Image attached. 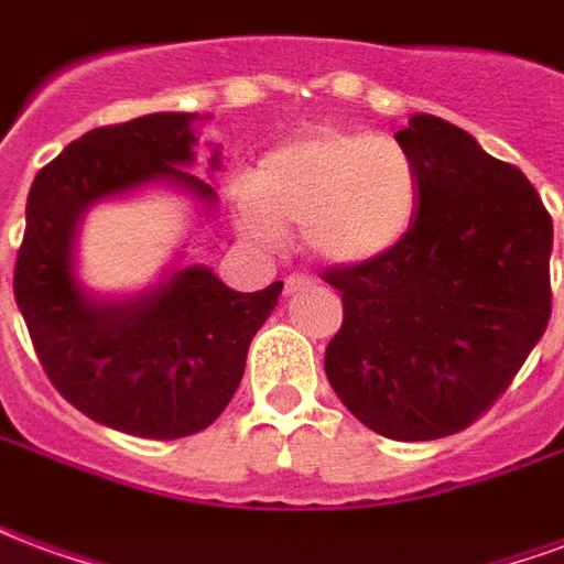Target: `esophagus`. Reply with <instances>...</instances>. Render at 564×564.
Segmentation results:
<instances>
[{"instance_id": "esophagus-1", "label": "esophagus", "mask_w": 564, "mask_h": 564, "mask_svg": "<svg viewBox=\"0 0 564 564\" xmlns=\"http://www.w3.org/2000/svg\"><path fill=\"white\" fill-rule=\"evenodd\" d=\"M311 283H314L311 274H299V271H295V274H290V278L283 281V290H286V295H295L302 293V290H307Z\"/></svg>"}]
</instances>
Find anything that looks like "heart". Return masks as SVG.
<instances>
[{
    "label": "heart",
    "instance_id": "heart-1",
    "mask_svg": "<svg viewBox=\"0 0 564 564\" xmlns=\"http://www.w3.org/2000/svg\"><path fill=\"white\" fill-rule=\"evenodd\" d=\"M420 210V174L390 135L317 129L265 153L250 174L238 220L274 247L283 226H302L326 262L356 265L404 241Z\"/></svg>",
    "mask_w": 564,
    "mask_h": 564
}]
</instances>
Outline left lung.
<instances>
[{"mask_svg": "<svg viewBox=\"0 0 564 564\" xmlns=\"http://www.w3.org/2000/svg\"><path fill=\"white\" fill-rule=\"evenodd\" d=\"M395 141L420 210L390 253L323 271L344 305L326 378L371 432L435 441L484 416L541 341L553 217L517 165L441 117H411Z\"/></svg>", "mask_w": 564, "mask_h": 564, "instance_id": "1", "label": "left lung"}]
</instances>
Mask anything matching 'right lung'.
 I'll return each instance as SVG.
<instances>
[{
    "label": "right lung",
    "mask_w": 564,
    "mask_h": 564,
    "mask_svg": "<svg viewBox=\"0 0 564 564\" xmlns=\"http://www.w3.org/2000/svg\"><path fill=\"white\" fill-rule=\"evenodd\" d=\"M196 115H148L90 129L32 181L14 299L44 375L80 414L156 441L196 435L232 402L247 347L283 281L235 293L205 265L169 274L123 305L90 302L72 278V247L96 198L169 177L214 198L193 162ZM217 165V153H214ZM210 165V169H214Z\"/></svg>",
    "instance_id": "right-lung-1"
}]
</instances>
